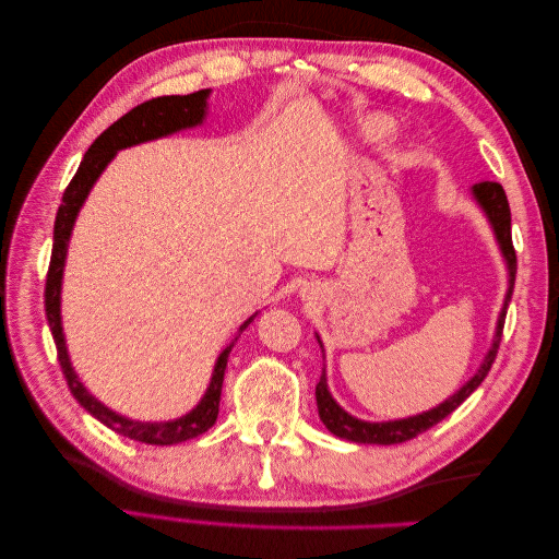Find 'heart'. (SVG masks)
<instances>
[{"label": "heart", "instance_id": "obj_1", "mask_svg": "<svg viewBox=\"0 0 559 559\" xmlns=\"http://www.w3.org/2000/svg\"><path fill=\"white\" fill-rule=\"evenodd\" d=\"M392 121H389V118H384V116H376V118H368L366 121V126H364V132L368 134L370 140H378V138H384L386 132H392Z\"/></svg>", "mask_w": 559, "mask_h": 559}]
</instances>
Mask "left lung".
<instances>
[{
  "mask_svg": "<svg viewBox=\"0 0 559 559\" xmlns=\"http://www.w3.org/2000/svg\"><path fill=\"white\" fill-rule=\"evenodd\" d=\"M471 193H473V198H476L478 205L483 207L489 226H492L495 238H497L499 249H501L503 259H506V267H509V292H506L503 308H501L499 319H497V331H495L492 347H489L485 361L478 368V373L473 376L460 389V392L452 394L450 399H445L441 405H436V408L421 413V415H413V417H405V419H392V421H364V419H357V417H352L349 413H345L329 392L326 373H321V378L317 382V389H314L317 411H319L321 421H324L326 429L333 436L345 438V441H352V443H373V445L405 443V441H411V438L436 427L438 421L445 419L452 411L460 408V405L473 392H476L480 382L487 378L489 368H492V364L497 359V349H499V343H501L503 319H506V310H509V302H511V296H513L515 263L518 261H515V249H513V238H511V207H509V200H506L501 183H497V181L473 183ZM317 341H319V335H317ZM319 345H321V341H319Z\"/></svg>",
  "mask_w": 559,
  "mask_h": 559,
  "instance_id": "left-lung-1",
  "label": "left lung"
}]
</instances>
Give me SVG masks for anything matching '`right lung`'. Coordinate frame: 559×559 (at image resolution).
I'll use <instances>...</instances> for the list:
<instances>
[{
    "label": "right lung",
    "mask_w": 559,
    "mask_h": 559,
    "mask_svg": "<svg viewBox=\"0 0 559 559\" xmlns=\"http://www.w3.org/2000/svg\"><path fill=\"white\" fill-rule=\"evenodd\" d=\"M207 91H198L191 95H163L146 99V103L138 105L130 109L126 116L118 118L116 123H111L99 138L91 144V148L83 156L76 175L72 177L70 186H67L62 193V205L58 207L56 214V226H53V251H50V265H48V275H46V292H44V302H46V319L50 333H53L56 349H58V361L62 368V376L67 380V386L74 394V399L86 408L95 419L103 421L105 427L111 431L121 433L126 438H132V441H140L146 445H175L181 441H191V438L205 433L218 415V401H222V384H224V373H226V364H228V354L235 343H230L214 364V373L210 380V386L205 396L200 399V403L191 413H186L177 419L170 421H140V419H130L109 411L105 403H99L79 376L74 373L70 354H67L64 347V333H62V317H60V289H62V273H64V259H67V247H70L72 238V228L79 216V210L83 202H86L93 183L97 177L105 173V167L111 163V158L118 154L121 148L151 142L158 138H167V134L186 130V128H195L207 116ZM253 317L251 314L245 324L240 326V333L251 324ZM238 341V337H235Z\"/></svg>",
    "instance_id": "add662e5"
}]
</instances>
